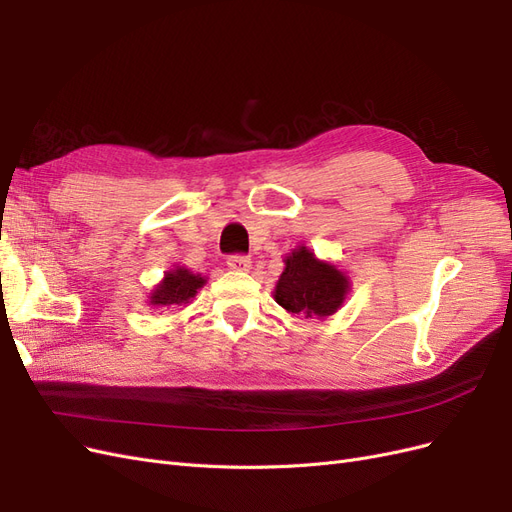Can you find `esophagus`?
I'll list each match as a JSON object with an SVG mask.
<instances>
[{"mask_svg":"<svg viewBox=\"0 0 512 512\" xmlns=\"http://www.w3.org/2000/svg\"><path fill=\"white\" fill-rule=\"evenodd\" d=\"M226 265L232 271H247L252 265V260H250V256H245V254H230L226 258Z\"/></svg>","mask_w":512,"mask_h":512,"instance_id":"34e87169","label":"esophagus"}]
</instances>
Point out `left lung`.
<instances>
[{"mask_svg":"<svg viewBox=\"0 0 512 512\" xmlns=\"http://www.w3.org/2000/svg\"><path fill=\"white\" fill-rule=\"evenodd\" d=\"M348 280L333 265L316 260V256L301 247L286 258V269L277 282L275 301L292 314L331 316L344 303Z\"/></svg>","mask_w":512,"mask_h":512,"instance_id":"left-lung-1","label":"left lung"}]
</instances>
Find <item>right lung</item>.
<instances>
[{"mask_svg":"<svg viewBox=\"0 0 512 512\" xmlns=\"http://www.w3.org/2000/svg\"><path fill=\"white\" fill-rule=\"evenodd\" d=\"M205 284L200 275L190 273L188 269H175L168 271L164 282L151 294V305H183L188 303L196 290Z\"/></svg>","mask_w":512,"mask_h":512,"instance_id":"add662e5","label":"right lung"}]
</instances>
